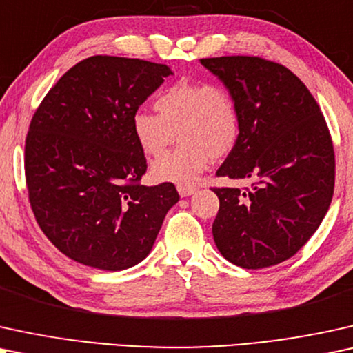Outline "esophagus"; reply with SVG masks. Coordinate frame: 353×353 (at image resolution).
<instances>
[{
    "mask_svg": "<svg viewBox=\"0 0 353 353\" xmlns=\"http://www.w3.org/2000/svg\"><path fill=\"white\" fill-rule=\"evenodd\" d=\"M195 190H196V187H194V185H177V192H179L181 196H189L194 194Z\"/></svg>",
    "mask_w": 353,
    "mask_h": 353,
    "instance_id": "obj_1",
    "label": "esophagus"
}]
</instances>
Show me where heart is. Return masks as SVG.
<instances>
[{
  "instance_id": "b5f03b06",
  "label": "heart",
  "mask_w": 353,
  "mask_h": 353,
  "mask_svg": "<svg viewBox=\"0 0 353 353\" xmlns=\"http://www.w3.org/2000/svg\"><path fill=\"white\" fill-rule=\"evenodd\" d=\"M153 112L132 116V134L145 157H159L176 140L174 152L153 161L150 174L158 182L190 185L213 158H224L241 139L237 98L223 83L179 81L154 98Z\"/></svg>"
}]
</instances>
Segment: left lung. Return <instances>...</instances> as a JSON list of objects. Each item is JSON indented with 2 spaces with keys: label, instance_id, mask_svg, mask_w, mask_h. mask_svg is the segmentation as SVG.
<instances>
[{
  "label": "left lung",
  "instance_id": "8db88e82",
  "mask_svg": "<svg viewBox=\"0 0 353 353\" xmlns=\"http://www.w3.org/2000/svg\"><path fill=\"white\" fill-rule=\"evenodd\" d=\"M200 63L236 95L241 110V139L216 176L252 181L250 187H213L219 199L214 243L245 270L274 266L310 241L331 205L336 157L326 119L283 64L260 56Z\"/></svg>",
  "mask_w": 353,
  "mask_h": 353
}]
</instances>
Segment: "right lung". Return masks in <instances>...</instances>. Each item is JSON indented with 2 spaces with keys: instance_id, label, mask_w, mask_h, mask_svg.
<instances>
[{
  "instance_id": "add662e5",
  "label": "right lung",
  "mask_w": 353,
  "mask_h": 353,
  "mask_svg": "<svg viewBox=\"0 0 353 353\" xmlns=\"http://www.w3.org/2000/svg\"><path fill=\"white\" fill-rule=\"evenodd\" d=\"M171 72L145 59L98 54L46 93L26 137V185L50 242L85 266L121 271L152 250L179 194L140 184L147 159L132 116Z\"/></svg>"
}]
</instances>
